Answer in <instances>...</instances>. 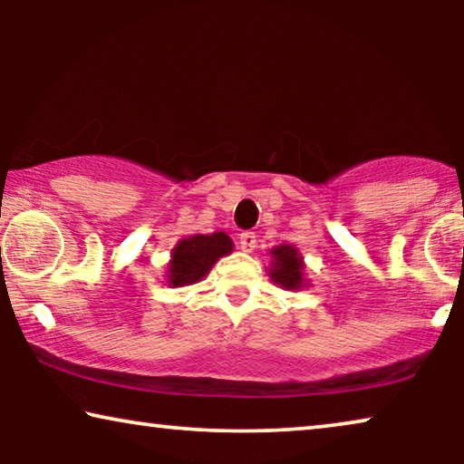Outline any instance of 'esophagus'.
Returning <instances> with one entry per match:
<instances>
[{"mask_svg": "<svg viewBox=\"0 0 464 464\" xmlns=\"http://www.w3.org/2000/svg\"><path fill=\"white\" fill-rule=\"evenodd\" d=\"M238 245L245 253H253V251H256V246H257V237L253 232H243V234H240V238H238Z\"/></svg>", "mask_w": 464, "mask_h": 464, "instance_id": "1", "label": "esophagus"}]
</instances>
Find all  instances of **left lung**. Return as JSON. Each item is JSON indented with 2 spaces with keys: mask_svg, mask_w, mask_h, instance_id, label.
I'll list each match as a JSON object with an SVG mask.
<instances>
[{
  "mask_svg": "<svg viewBox=\"0 0 464 464\" xmlns=\"http://www.w3.org/2000/svg\"><path fill=\"white\" fill-rule=\"evenodd\" d=\"M270 268L268 276L270 281L278 285L285 291H302L308 287L306 278V264L297 246L294 245H278L270 249Z\"/></svg>",
  "mask_w": 464,
  "mask_h": 464,
  "instance_id": "8db88e82",
  "label": "left lung"
}]
</instances>
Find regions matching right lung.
Segmentation results:
<instances>
[{"instance_id": "add662e5", "label": "right lung", "mask_w": 464, "mask_h": 464, "mask_svg": "<svg viewBox=\"0 0 464 464\" xmlns=\"http://www.w3.org/2000/svg\"><path fill=\"white\" fill-rule=\"evenodd\" d=\"M234 249L232 238L226 232L194 234L181 238L170 251L164 283L169 287H188L205 278L219 257L230 256Z\"/></svg>"}]
</instances>
